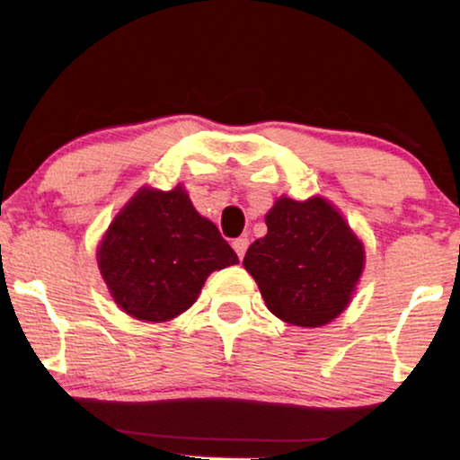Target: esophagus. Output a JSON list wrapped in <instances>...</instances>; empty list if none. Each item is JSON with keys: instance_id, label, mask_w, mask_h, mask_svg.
I'll return each instance as SVG.
<instances>
[{"instance_id": "esophagus-1", "label": "esophagus", "mask_w": 460, "mask_h": 460, "mask_svg": "<svg viewBox=\"0 0 460 460\" xmlns=\"http://www.w3.org/2000/svg\"><path fill=\"white\" fill-rule=\"evenodd\" d=\"M248 245H250L248 237H237L235 242H233V250L237 252L239 260H243V256H245V250H248Z\"/></svg>"}]
</instances>
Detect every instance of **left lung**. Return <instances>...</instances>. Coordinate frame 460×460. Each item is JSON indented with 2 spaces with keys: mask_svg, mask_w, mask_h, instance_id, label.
I'll return each mask as SVG.
<instances>
[{
  "mask_svg": "<svg viewBox=\"0 0 460 460\" xmlns=\"http://www.w3.org/2000/svg\"><path fill=\"white\" fill-rule=\"evenodd\" d=\"M269 233L243 258L264 304L287 324L318 328L339 318L358 287L366 248L332 202L280 196L264 217Z\"/></svg>",
  "mask_w": 460,
  "mask_h": 460,
  "instance_id": "left-lung-1",
  "label": "left lung"
}]
</instances>
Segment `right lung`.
I'll return each instance as SVG.
<instances>
[{
    "label": "right lung",
    "instance_id": "add662e5",
    "mask_svg": "<svg viewBox=\"0 0 460 460\" xmlns=\"http://www.w3.org/2000/svg\"><path fill=\"white\" fill-rule=\"evenodd\" d=\"M97 262L123 312L169 322L194 305L210 272L239 260L180 183L169 191H136L102 235Z\"/></svg>",
    "mask_w": 460,
    "mask_h": 460
}]
</instances>
